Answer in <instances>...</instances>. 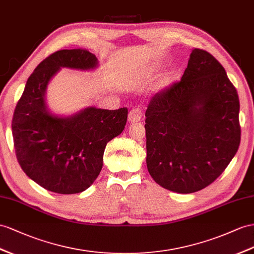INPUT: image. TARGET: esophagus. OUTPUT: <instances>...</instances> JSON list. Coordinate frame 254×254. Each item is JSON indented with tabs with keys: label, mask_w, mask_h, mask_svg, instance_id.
Returning a JSON list of instances; mask_svg holds the SVG:
<instances>
[{
	"label": "esophagus",
	"mask_w": 254,
	"mask_h": 254,
	"mask_svg": "<svg viewBox=\"0 0 254 254\" xmlns=\"http://www.w3.org/2000/svg\"><path fill=\"white\" fill-rule=\"evenodd\" d=\"M141 109L139 108H133L131 112L128 113V121L131 123L138 122L141 119Z\"/></svg>",
	"instance_id": "34e87169"
}]
</instances>
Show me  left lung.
Wrapping results in <instances>:
<instances>
[{"label":"left lung","mask_w":254,"mask_h":254,"mask_svg":"<svg viewBox=\"0 0 254 254\" xmlns=\"http://www.w3.org/2000/svg\"><path fill=\"white\" fill-rule=\"evenodd\" d=\"M145 128L155 183L184 194L212 184L240 144L238 94L216 58L193 49L181 79L151 97Z\"/></svg>","instance_id":"1"}]
</instances>
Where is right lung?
Masks as SVG:
<instances>
[{
    "label": "right lung",
    "mask_w": 254,
    "mask_h": 254,
    "mask_svg": "<svg viewBox=\"0 0 254 254\" xmlns=\"http://www.w3.org/2000/svg\"><path fill=\"white\" fill-rule=\"evenodd\" d=\"M97 65L88 50L57 51L37 65L17 103L11 122L17 160L27 176L48 191L87 190L101 173L107 142L125 129L126 107H87L68 117L47 107L48 83L62 67L90 70Z\"/></svg>",
    "instance_id": "obj_1"
}]
</instances>
